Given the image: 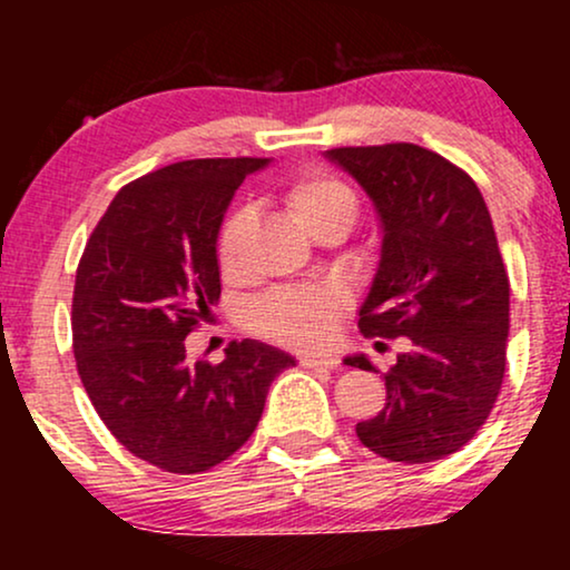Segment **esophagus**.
<instances>
[{
    "instance_id": "1",
    "label": "esophagus",
    "mask_w": 570,
    "mask_h": 570,
    "mask_svg": "<svg viewBox=\"0 0 570 570\" xmlns=\"http://www.w3.org/2000/svg\"><path fill=\"white\" fill-rule=\"evenodd\" d=\"M337 356H299V367L305 370H335Z\"/></svg>"
}]
</instances>
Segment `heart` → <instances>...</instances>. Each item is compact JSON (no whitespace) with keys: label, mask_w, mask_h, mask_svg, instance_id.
Listing matches in <instances>:
<instances>
[{"label":"heart","mask_w":570,"mask_h":570,"mask_svg":"<svg viewBox=\"0 0 570 570\" xmlns=\"http://www.w3.org/2000/svg\"><path fill=\"white\" fill-rule=\"evenodd\" d=\"M286 208L311 235L332 227L348 233L362 214V200L348 181L332 174H307L286 187ZM252 227L248 208L238 206L222 219L217 233V265L225 278H235L244 263L246 235ZM345 313V294L335 286H292L276 289L248 311V322L259 335L292 348H318L335 335Z\"/></svg>","instance_id":"b5f03b06"}]
</instances>
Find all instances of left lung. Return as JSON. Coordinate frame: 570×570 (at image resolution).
<instances>
[{
    "instance_id": "left-lung-1",
    "label": "left lung",
    "mask_w": 570,
    "mask_h": 570,
    "mask_svg": "<svg viewBox=\"0 0 570 570\" xmlns=\"http://www.w3.org/2000/svg\"><path fill=\"white\" fill-rule=\"evenodd\" d=\"M326 160L362 185L383 230L358 330L412 343L385 372V407L356 434L389 461H440L488 421L507 367L509 278L493 219L472 176L417 144L337 147ZM345 364L375 370L364 353Z\"/></svg>"
}]
</instances>
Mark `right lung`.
<instances>
[{"label":"right lung","mask_w":570,"mask_h":570,"mask_svg":"<svg viewBox=\"0 0 570 570\" xmlns=\"http://www.w3.org/2000/svg\"><path fill=\"white\" fill-rule=\"evenodd\" d=\"M267 158L181 160L115 195L85 244L71 299L80 381L115 440L171 474L227 461L257 429L289 353L240 340L219 364L185 337L219 303L217 233Z\"/></svg>","instance_id":"obj_1"}]
</instances>
